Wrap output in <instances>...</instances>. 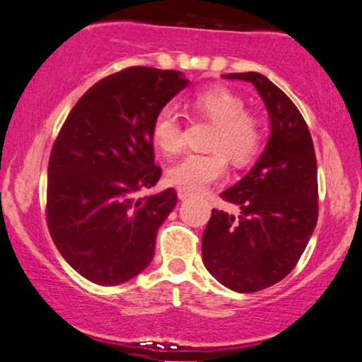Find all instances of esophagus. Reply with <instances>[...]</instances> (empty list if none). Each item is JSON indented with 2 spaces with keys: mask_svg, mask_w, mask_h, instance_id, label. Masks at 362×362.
I'll return each instance as SVG.
<instances>
[{
  "mask_svg": "<svg viewBox=\"0 0 362 362\" xmlns=\"http://www.w3.org/2000/svg\"><path fill=\"white\" fill-rule=\"evenodd\" d=\"M177 197H180V200H186V198H189L192 197V193L189 192H186V189H177Z\"/></svg>",
  "mask_w": 362,
  "mask_h": 362,
  "instance_id": "esophagus-1",
  "label": "esophagus"
}]
</instances>
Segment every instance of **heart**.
I'll use <instances>...</instances> for the list:
<instances>
[{"mask_svg": "<svg viewBox=\"0 0 362 362\" xmlns=\"http://www.w3.org/2000/svg\"><path fill=\"white\" fill-rule=\"evenodd\" d=\"M194 116L215 123L209 138V152H192L168 170V180L186 192H200L210 182L224 176L227 159L234 165H245L262 147V124L250 112L238 93L226 87H212L194 93L189 100ZM156 147L165 156L185 147V128L170 107H162L150 128Z\"/></svg>", "mask_w": 362, "mask_h": 362, "instance_id": "obj_1", "label": "heart"}]
</instances>
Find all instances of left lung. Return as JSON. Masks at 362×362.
Masks as SVG:
<instances>
[{"mask_svg": "<svg viewBox=\"0 0 362 362\" xmlns=\"http://www.w3.org/2000/svg\"><path fill=\"white\" fill-rule=\"evenodd\" d=\"M255 85L270 115L272 133L253 169L221 193L238 217L212 210L202 235V258L222 286L257 292L298 265L318 221L316 156L306 121L277 85L259 73H229Z\"/></svg>", "mask_w": 362, "mask_h": 362, "instance_id": "8db88e82", "label": "left lung"}]
</instances>
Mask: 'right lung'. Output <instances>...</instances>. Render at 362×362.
<instances>
[{"label": "right lung", "mask_w": 362, "mask_h": 362, "mask_svg": "<svg viewBox=\"0 0 362 362\" xmlns=\"http://www.w3.org/2000/svg\"><path fill=\"white\" fill-rule=\"evenodd\" d=\"M188 85L180 71L132 66L99 80L52 145L46 218L61 257L100 286L128 282L152 262L157 230L177 203L159 181L152 119Z\"/></svg>", "instance_id": "1"}]
</instances>
